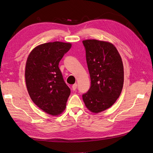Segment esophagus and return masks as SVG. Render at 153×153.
<instances>
[{
    "instance_id": "34e87169",
    "label": "esophagus",
    "mask_w": 153,
    "mask_h": 153,
    "mask_svg": "<svg viewBox=\"0 0 153 153\" xmlns=\"http://www.w3.org/2000/svg\"><path fill=\"white\" fill-rule=\"evenodd\" d=\"M76 88H77V84L76 83H75V84H73V85H72V89L73 91H75L76 89Z\"/></svg>"
}]
</instances>
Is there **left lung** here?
I'll use <instances>...</instances> for the list:
<instances>
[{
    "label": "left lung",
    "instance_id": "left-lung-1",
    "mask_svg": "<svg viewBox=\"0 0 153 153\" xmlns=\"http://www.w3.org/2000/svg\"><path fill=\"white\" fill-rule=\"evenodd\" d=\"M91 86L82 96L87 108L94 113L112 106L122 92L123 65L115 46L107 41L83 40Z\"/></svg>",
    "mask_w": 153,
    "mask_h": 153
}]
</instances>
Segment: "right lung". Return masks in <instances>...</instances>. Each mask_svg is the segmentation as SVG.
<instances>
[{
	"instance_id": "1",
	"label": "right lung",
	"mask_w": 153,
	"mask_h": 153,
	"mask_svg": "<svg viewBox=\"0 0 153 153\" xmlns=\"http://www.w3.org/2000/svg\"><path fill=\"white\" fill-rule=\"evenodd\" d=\"M71 43L52 42L30 52L25 66V82L29 96L40 109L52 116L64 111L71 91L59 68V62Z\"/></svg>"
}]
</instances>
